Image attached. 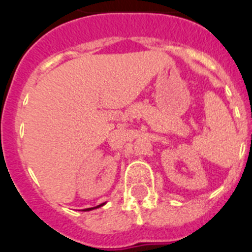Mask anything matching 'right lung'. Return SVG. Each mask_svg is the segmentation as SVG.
I'll use <instances>...</instances> for the list:
<instances>
[{
    "mask_svg": "<svg viewBox=\"0 0 252 252\" xmlns=\"http://www.w3.org/2000/svg\"><path fill=\"white\" fill-rule=\"evenodd\" d=\"M103 204H101V205H98V206H96V208H100V206H102ZM91 209H94V208H91ZM91 209H86V210H91Z\"/></svg>",
    "mask_w": 252,
    "mask_h": 252,
    "instance_id": "1",
    "label": "right lung"
}]
</instances>
